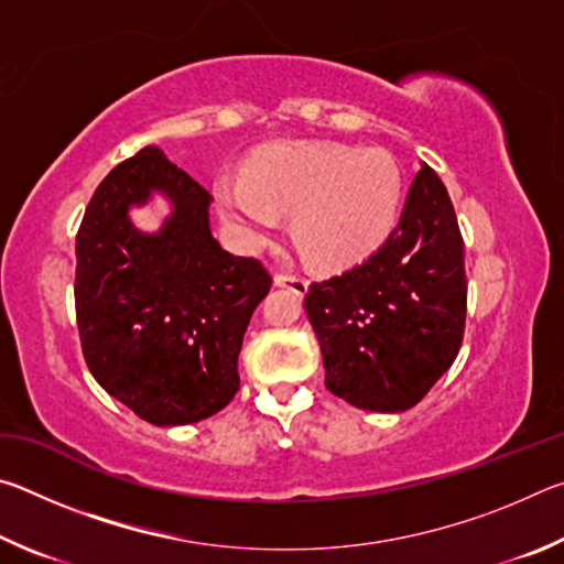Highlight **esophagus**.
Returning a JSON list of instances; mask_svg holds the SVG:
<instances>
[{"mask_svg":"<svg viewBox=\"0 0 564 564\" xmlns=\"http://www.w3.org/2000/svg\"><path fill=\"white\" fill-rule=\"evenodd\" d=\"M273 283L279 285V289H291L293 293H299V295L308 291V281H305L303 275H293V273H275Z\"/></svg>","mask_w":564,"mask_h":564,"instance_id":"34e87169","label":"esophagus"}]
</instances>
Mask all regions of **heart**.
Returning <instances> with one entry per match:
<instances>
[{"label": "heart", "instance_id": "b5f03b06", "mask_svg": "<svg viewBox=\"0 0 564 564\" xmlns=\"http://www.w3.org/2000/svg\"><path fill=\"white\" fill-rule=\"evenodd\" d=\"M224 221L246 243H263L291 214L295 246L321 269L368 261L400 221L405 174L393 154L338 141H283L261 149L248 176L214 181Z\"/></svg>", "mask_w": 564, "mask_h": 564}]
</instances>
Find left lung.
<instances>
[{
	"instance_id": "left-lung-1",
	"label": "left lung",
	"mask_w": 564,
	"mask_h": 564,
	"mask_svg": "<svg viewBox=\"0 0 564 564\" xmlns=\"http://www.w3.org/2000/svg\"><path fill=\"white\" fill-rule=\"evenodd\" d=\"M326 388L373 413L423 400L460 350L467 283L463 236L447 188L427 164L408 191L393 236L305 295Z\"/></svg>"
}]
</instances>
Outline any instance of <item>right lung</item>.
<instances>
[{
  "label": "right lung",
  "mask_w": 564,
  "mask_h": 564,
  "mask_svg": "<svg viewBox=\"0 0 564 564\" xmlns=\"http://www.w3.org/2000/svg\"><path fill=\"white\" fill-rule=\"evenodd\" d=\"M154 195L159 232L130 221ZM212 194L159 147L121 161L94 191L76 234V323L97 383L151 425L212 417L238 390V352L271 291L261 261L221 248Z\"/></svg>",
  "instance_id": "1"
}]
</instances>
